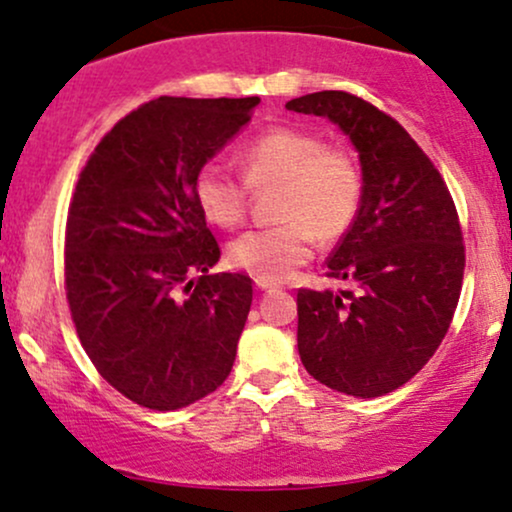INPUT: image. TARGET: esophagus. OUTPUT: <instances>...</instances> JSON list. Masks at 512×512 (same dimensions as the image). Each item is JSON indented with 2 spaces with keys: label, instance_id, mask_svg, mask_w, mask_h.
Segmentation results:
<instances>
[{
  "label": "esophagus",
  "instance_id": "34e87169",
  "mask_svg": "<svg viewBox=\"0 0 512 512\" xmlns=\"http://www.w3.org/2000/svg\"><path fill=\"white\" fill-rule=\"evenodd\" d=\"M255 289L257 291H276V289H279V284H276V281H272V279H264V276H257Z\"/></svg>",
  "mask_w": 512,
  "mask_h": 512
}]
</instances>
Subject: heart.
<instances>
[{
  "label": "heart",
  "mask_w": 512,
  "mask_h": 512,
  "mask_svg": "<svg viewBox=\"0 0 512 512\" xmlns=\"http://www.w3.org/2000/svg\"><path fill=\"white\" fill-rule=\"evenodd\" d=\"M245 180L209 161L197 168L192 195L207 221L233 228L248 209L250 185H281L274 226L250 228L228 245L233 267L281 281L313 257L317 236L344 238L361 214L363 178L346 151L301 127H272L240 149Z\"/></svg>",
  "instance_id": "b5f03b06"
}]
</instances>
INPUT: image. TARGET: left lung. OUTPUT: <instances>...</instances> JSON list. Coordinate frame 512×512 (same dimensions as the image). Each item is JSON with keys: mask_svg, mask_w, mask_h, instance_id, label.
<instances>
[{"mask_svg": "<svg viewBox=\"0 0 512 512\" xmlns=\"http://www.w3.org/2000/svg\"><path fill=\"white\" fill-rule=\"evenodd\" d=\"M330 117L361 158V214L327 260L354 289H298V354L332 390L380 397L409 383L448 334L462 291V226L443 175L395 117L346 91L293 98Z\"/></svg>", "mask_w": 512, "mask_h": 512, "instance_id": "8db88e82", "label": "left lung"}]
</instances>
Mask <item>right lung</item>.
Segmentation results:
<instances>
[{"mask_svg":"<svg viewBox=\"0 0 512 512\" xmlns=\"http://www.w3.org/2000/svg\"><path fill=\"white\" fill-rule=\"evenodd\" d=\"M257 103L161 96L122 117L79 173L64 231L67 303L93 366L139 407H187L236 361L252 279L209 272L221 248L192 180Z\"/></svg>","mask_w":512,"mask_h":512,"instance_id":"right-lung-1","label":"right lung"}]
</instances>
